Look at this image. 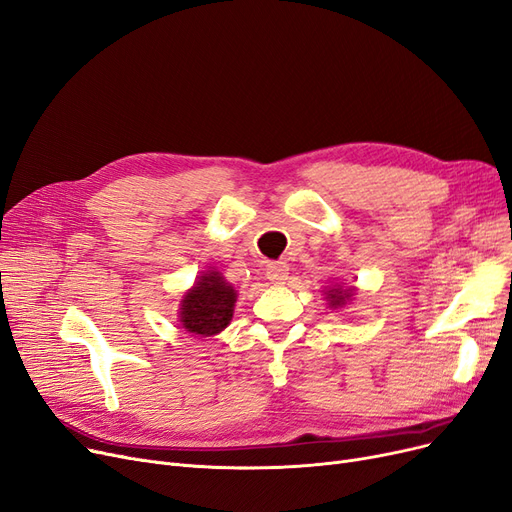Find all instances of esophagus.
Returning <instances> with one entry per match:
<instances>
[{
    "mask_svg": "<svg viewBox=\"0 0 512 512\" xmlns=\"http://www.w3.org/2000/svg\"><path fill=\"white\" fill-rule=\"evenodd\" d=\"M288 264L285 262H269L267 264V279L273 281V283H285V279H288Z\"/></svg>",
    "mask_w": 512,
    "mask_h": 512,
    "instance_id": "esophagus-1",
    "label": "esophagus"
}]
</instances>
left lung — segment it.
<instances>
[{
	"mask_svg": "<svg viewBox=\"0 0 512 512\" xmlns=\"http://www.w3.org/2000/svg\"><path fill=\"white\" fill-rule=\"evenodd\" d=\"M327 300H330V306H334V309H338V306L346 304V300H349L353 296V288H342V285H334V288H327L325 292Z\"/></svg>",
	"mask_w": 512,
	"mask_h": 512,
	"instance_id": "left-lung-1",
	"label": "left lung"
}]
</instances>
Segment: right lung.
Listing matches in <instances>:
<instances>
[{
  "instance_id": "add662e5",
  "label": "right lung",
  "mask_w": 512,
  "mask_h": 512,
  "mask_svg": "<svg viewBox=\"0 0 512 512\" xmlns=\"http://www.w3.org/2000/svg\"><path fill=\"white\" fill-rule=\"evenodd\" d=\"M237 292L218 271L203 273L180 300V323L189 334L214 336L233 319Z\"/></svg>"
}]
</instances>
